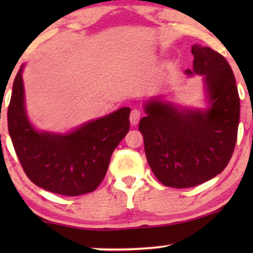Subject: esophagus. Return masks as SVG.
<instances>
[{
    "label": "esophagus",
    "instance_id": "1",
    "mask_svg": "<svg viewBox=\"0 0 253 253\" xmlns=\"http://www.w3.org/2000/svg\"><path fill=\"white\" fill-rule=\"evenodd\" d=\"M140 116H141L140 110L132 109L130 114V123L132 124V126H137L138 122H139V120H140Z\"/></svg>",
    "mask_w": 253,
    "mask_h": 253
}]
</instances>
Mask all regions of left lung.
<instances>
[{
    "mask_svg": "<svg viewBox=\"0 0 253 253\" xmlns=\"http://www.w3.org/2000/svg\"><path fill=\"white\" fill-rule=\"evenodd\" d=\"M188 76H202L205 108H188L161 96L144 103L139 122L147 162L166 186L191 188L227 167L237 139L240 96L229 63L222 55L193 44Z\"/></svg>",
    "mask_w": 253,
    "mask_h": 253,
    "instance_id": "left-lung-1",
    "label": "left lung"
}]
</instances>
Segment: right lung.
<instances>
[{"mask_svg":"<svg viewBox=\"0 0 253 253\" xmlns=\"http://www.w3.org/2000/svg\"><path fill=\"white\" fill-rule=\"evenodd\" d=\"M22 65L12 85L8 129L20 165L31 181L47 191L81 196L98 188L110 157L130 127V108L122 107L65 133L40 131L25 108Z\"/></svg>","mask_w":253,"mask_h":253,"instance_id":"right-lung-1","label":"right lung"}]
</instances>
